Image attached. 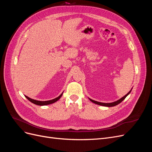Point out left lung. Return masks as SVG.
<instances>
[{
    "label": "left lung",
    "instance_id": "left-lung-1",
    "mask_svg": "<svg viewBox=\"0 0 152 152\" xmlns=\"http://www.w3.org/2000/svg\"><path fill=\"white\" fill-rule=\"evenodd\" d=\"M131 90L129 92V93H128L126 95L124 96V97H122V98H121L120 99H118V100L116 101V102H113V103H101V102H96V101H94V100L91 99H90V98H89V99H90L91 102H92L94 103H95V104H99V105H102V106H104V107H114V106H116V105L118 104L119 103H121L122 102V101L127 97V96L131 93Z\"/></svg>",
    "mask_w": 152,
    "mask_h": 152
}]
</instances>
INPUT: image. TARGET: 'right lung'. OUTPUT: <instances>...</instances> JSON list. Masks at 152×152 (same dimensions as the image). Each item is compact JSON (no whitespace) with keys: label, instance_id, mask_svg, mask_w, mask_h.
<instances>
[{"label":"right lung","instance_id":"add662e5","mask_svg":"<svg viewBox=\"0 0 152 152\" xmlns=\"http://www.w3.org/2000/svg\"><path fill=\"white\" fill-rule=\"evenodd\" d=\"M63 94V93L59 95L58 97L54 98L52 100H49V101H45V102H41V101H37V100H35V99H31L30 98L28 97V96H25V97L28 99L30 102H31V103H33L37 105H40V106H43V105H48V104H52V103H54L56 102H57V101L58 99H60V98L61 97V96Z\"/></svg>","mask_w":152,"mask_h":152}]
</instances>
